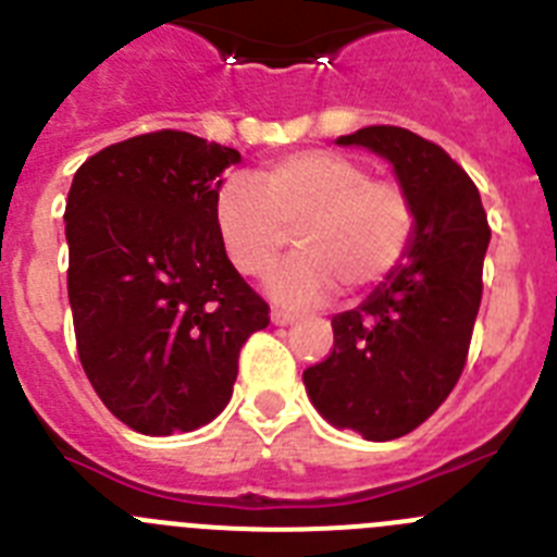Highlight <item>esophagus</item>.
I'll list each match as a JSON object with an SVG mask.
<instances>
[{"label":"esophagus","mask_w":557,"mask_h":557,"mask_svg":"<svg viewBox=\"0 0 557 557\" xmlns=\"http://www.w3.org/2000/svg\"><path fill=\"white\" fill-rule=\"evenodd\" d=\"M270 323H273V326H293L295 314L282 312V309H273V312H270Z\"/></svg>","instance_id":"34e87169"}]
</instances>
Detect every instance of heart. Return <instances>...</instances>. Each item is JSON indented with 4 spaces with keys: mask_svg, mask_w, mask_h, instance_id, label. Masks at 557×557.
<instances>
[{
    "mask_svg": "<svg viewBox=\"0 0 557 557\" xmlns=\"http://www.w3.org/2000/svg\"><path fill=\"white\" fill-rule=\"evenodd\" d=\"M214 223L231 264L264 275L298 228V248L270 273L268 293L289 309L318 307L339 284L357 293L379 284L405 259L412 203L393 181L326 150L295 152L262 166L256 178L228 175L214 195Z\"/></svg>",
    "mask_w": 557,
    "mask_h": 557,
    "instance_id": "heart-1",
    "label": "heart"
}]
</instances>
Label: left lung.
I'll use <instances>...</instances> for the list:
<instances>
[{
	"instance_id": "8db88e82",
	"label": "left lung",
	"mask_w": 557,
	"mask_h": 557,
	"mask_svg": "<svg viewBox=\"0 0 557 557\" xmlns=\"http://www.w3.org/2000/svg\"><path fill=\"white\" fill-rule=\"evenodd\" d=\"M337 145L391 161L416 225L385 282L359 307L334 314L332 354L304 371V385L332 426L393 441L424 424L460 379L491 228L469 175L418 133L371 125Z\"/></svg>"
}]
</instances>
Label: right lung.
<instances>
[{
  "mask_svg": "<svg viewBox=\"0 0 557 557\" xmlns=\"http://www.w3.org/2000/svg\"><path fill=\"white\" fill-rule=\"evenodd\" d=\"M239 161L191 133H145L91 156L69 189L77 354L102 405L141 435L214 421L239 348L270 323L214 223L220 175Z\"/></svg>",
  "mask_w": 557,
  "mask_h": 557,
  "instance_id": "right-lung-1",
  "label": "right lung"
}]
</instances>
